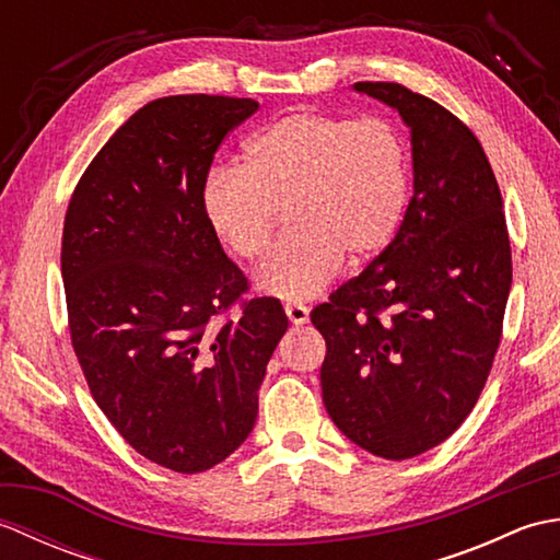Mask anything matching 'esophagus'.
Segmentation results:
<instances>
[{
    "label": "esophagus",
    "instance_id": "34e87169",
    "mask_svg": "<svg viewBox=\"0 0 560 560\" xmlns=\"http://www.w3.org/2000/svg\"><path fill=\"white\" fill-rule=\"evenodd\" d=\"M287 315L293 325H305L311 319V311L303 303H287Z\"/></svg>",
    "mask_w": 560,
    "mask_h": 560
}]
</instances>
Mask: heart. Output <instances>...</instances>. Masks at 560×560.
Returning a JSON list of instances; mask_svg holds the SVG:
<instances>
[{"mask_svg":"<svg viewBox=\"0 0 560 560\" xmlns=\"http://www.w3.org/2000/svg\"><path fill=\"white\" fill-rule=\"evenodd\" d=\"M407 201V139L380 115L289 113L247 141L243 168L221 165L205 183L211 229L241 259L265 255L287 213L289 235L255 281L289 301L323 291L343 259H375L395 241Z\"/></svg>","mask_w":560,"mask_h":560,"instance_id":"heart-1","label":"heart"}]
</instances>
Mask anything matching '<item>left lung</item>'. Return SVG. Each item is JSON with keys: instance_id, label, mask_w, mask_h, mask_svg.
<instances>
[{"instance_id": "left-lung-1", "label": "left lung", "mask_w": 560, "mask_h": 560, "mask_svg": "<svg viewBox=\"0 0 560 560\" xmlns=\"http://www.w3.org/2000/svg\"><path fill=\"white\" fill-rule=\"evenodd\" d=\"M355 91L411 127L413 195L383 253L311 313L325 337V407L385 459L443 443L477 404L501 347L513 255L501 187L481 141L397 81Z\"/></svg>"}]
</instances>
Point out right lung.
Wrapping results in <instances>:
<instances>
[{
	"label": "right lung",
	"mask_w": 560,
	"mask_h": 560,
	"mask_svg": "<svg viewBox=\"0 0 560 560\" xmlns=\"http://www.w3.org/2000/svg\"><path fill=\"white\" fill-rule=\"evenodd\" d=\"M257 108L151 101L89 163L65 217L67 323L91 395L141 457L177 474L211 469L249 435L289 327L281 303L245 299L205 209L213 156Z\"/></svg>",
	"instance_id": "obj_1"
}]
</instances>
